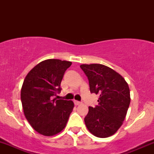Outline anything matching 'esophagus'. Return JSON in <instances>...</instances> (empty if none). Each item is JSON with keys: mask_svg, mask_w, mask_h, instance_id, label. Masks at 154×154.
<instances>
[{"mask_svg": "<svg viewBox=\"0 0 154 154\" xmlns=\"http://www.w3.org/2000/svg\"><path fill=\"white\" fill-rule=\"evenodd\" d=\"M74 104L75 105H77V106H78V105H80V104H81V102H80V101H77V100H74Z\"/></svg>", "mask_w": 154, "mask_h": 154, "instance_id": "esophagus-1", "label": "esophagus"}]
</instances>
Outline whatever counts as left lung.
<instances>
[{
  "instance_id": "obj_1",
  "label": "left lung",
  "mask_w": 154,
  "mask_h": 154,
  "mask_svg": "<svg viewBox=\"0 0 154 154\" xmlns=\"http://www.w3.org/2000/svg\"><path fill=\"white\" fill-rule=\"evenodd\" d=\"M91 93L98 94V105L88 107L84 122L88 131L99 138L112 136L123 124L130 103V88L125 78L101 64H83Z\"/></svg>"
}]
</instances>
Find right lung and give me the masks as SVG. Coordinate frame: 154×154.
Wrapping results in <instances>:
<instances>
[{"instance_id": "obj_1", "label": "right lung", "mask_w": 154, "mask_h": 154, "mask_svg": "<svg viewBox=\"0 0 154 154\" xmlns=\"http://www.w3.org/2000/svg\"><path fill=\"white\" fill-rule=\"evenodd\" d=\"M72 64L50 59L41 62L26 76L21 91L24 116L36 132L46 136L60 133L74 105L72 100L54 98L61 91L65 72Z\"/></svg>"}]
</instances>
